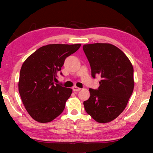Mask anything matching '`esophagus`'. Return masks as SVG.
Wrapping results in <instances>:
<instances>
[{
    "instance_id": "1",
    "label": "esophagus",
    "mask_w": 153,
    "mask_h": 153,
    "mask_svg": "<svg viewBox=\"0 0 153 153\" xmlns=\"http://www.w3.org/2000/svg\"><path fill=\"white\" fill-rule=\"evenodd\" d=\"M72 89H73V91L74 92H77V91H79L80 90H81V88H78L77 86H74L73 88H72Z\"/></svg>"
}]
</instances>
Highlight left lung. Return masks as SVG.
<instances>
[{"mask_svg":"<svg viewBox=\"0 0 153 153\" xmlns=\"http://www.w3.org/2000/svg\"><path fill=\"white\" fill-rule=\"evenodd\" d=\"M83 50L93 78L98 75L101 77L98 89L89 88L85 110L97 122H110L123 112L132 94L133 66L123 52L111 44L85 45Z\"/></svg>","mask_w":153,"mask_h":153,"instance_id":"1","label":"left lung"}]
</instances>
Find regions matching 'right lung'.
<instances>
[{"instance_id": "1", "label": "right lung", "mask_w": 153, "mask_h": 153, "mask_svg": "<svg viewBox=\"0 0 153 153\" xmlns=\"http://www.w3.org/2000/svg\"><path fill=\"white\" fill-rule=\"evenodd\" d=\"M81 45L54 44L43 46L23 63L19 92L27 113L40 123H47L61 115L72 89L55 84L65 60ZM63 76V74L60 73Z\"/></svg>"}]
</instances>
